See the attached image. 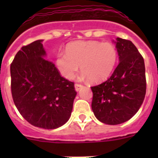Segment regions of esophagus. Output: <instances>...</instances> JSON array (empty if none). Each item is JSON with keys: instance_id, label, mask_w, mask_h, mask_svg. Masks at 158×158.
Returning <instances> with one entry per match:
<instances>
[{"instance_id": "obj_1", "label": "esophagus", "mask_w": 158, "mask_h": 158, "mask_svg": "<svg viewBox=\"0 0 158 158\" xmlns=\"http://www.w3.org/2000/svg\"><path fill=\"white\" fill-rule=\"evenodd\" d=\"M82 85H81V84H78V83H76L75 84V89H76V91H79L82 88Z\"/></svg>"}]
</instances>
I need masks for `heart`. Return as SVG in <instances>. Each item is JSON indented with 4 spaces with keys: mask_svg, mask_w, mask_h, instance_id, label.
I'll use <instances>...</instances> for the list:
<instances>
[{
    "mask_svg": "<svg viewBox=\"0 0 158 158\" xmlns=\"http://www.w3.org/2000/svg\"><path fill=\"white\" fill-rule=\"evenodd\" d=\"M117 60L118 51L113 43L96 40L77 41L66 46L65 53H58L56 65L60 73L69 80L76 76L81 65L84 76L97 83L111 74Z\"/></svg>",
    "mask_w": 158,
    "mask_h": 158,
    "instance_id": "b5f03b06",
    "label": "heart"
}]
</instances>
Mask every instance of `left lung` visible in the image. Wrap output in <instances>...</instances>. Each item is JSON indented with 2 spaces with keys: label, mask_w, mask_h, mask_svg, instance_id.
<instances>
[{
  "label": "left lung",
  "mask_w": 158,
  "mask_h": 158,
  "mask_svg": "<svg viewBox=\"0 0 158 158\" xmlns=\"http://www.w3.org/2000/svg\"><path fill=\"white\" fill-rule=\"evenodd\" d=\"M116 40L119 63L106 81L91 87L95 116L109 125L123 123L132 118L143 103L146 92L142 54L130 40Z\"/></svg>",
  "instance_id": "left-lung-1"
}]
</instances>
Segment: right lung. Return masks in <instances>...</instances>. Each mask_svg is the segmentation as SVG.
I'll return each mask as SVG.
<instances>
[{
  "label": "right lung",
  "mask_w": 158,
  "mask_h": 158,
  "mask_svg": "<svg viewBox=\"0 0 158 158\" xmlns=\"http://www.w3.org/2000/svg\"><path fill=\"white\" fill-rule=\"evenodd\" d=\"M42 40L21 47L10 65L11 92L20 115L30 124L55 129L69 120L77 95L74 83L43 58Z\"/></svg>",
  "instance_id": "add662e5"
}]
</instances>
